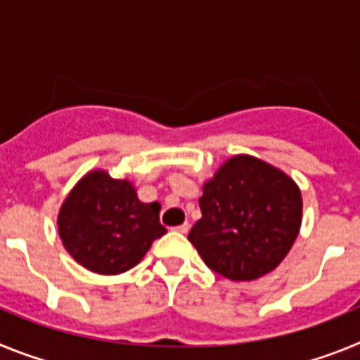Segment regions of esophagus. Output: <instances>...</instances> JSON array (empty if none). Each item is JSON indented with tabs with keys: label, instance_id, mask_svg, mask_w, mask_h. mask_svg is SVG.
Returning a JSON list of instances; mask_svg holds the SVG:
<instances>
[{
	"label": "esophagus",
	"instance_id": "obj_1",
	"mask_svg": "<svg viewBox=\"0 0 360 360\" xmlns=\"http://www.w3.org/2000/svg\"><path fill=\"white\" fill-rule=\"evenodd\" d=\"M189 229H191V225L186 221V224L174 227V231H178V232H180V234H187V232H189Z\"/></svg>",
	"mask_w": 360,
	"mask_h": 360
}]
</instances>
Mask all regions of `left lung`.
I'll use <instances>...</instances> for the list:
<instances>
[{"mask_svg":"<svg viewBox=\"0 0 360 360\" xmlns=\"http://www.w3.org/2000/svg\"><path fill=\"white\" fill-rule=\"evenodd\" d=\"M189 241L205 265L232 281H252L285 259L301 227L297 184L250 155L229 158L200 198Z\"/></svg>","mask_w":360,"mask_h":360,"instance_id":"obj_1","label":"left lung"}]
</instances>
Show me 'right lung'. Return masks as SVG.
Returning a JSON list of instances; mask_svg holds the SVG:
<instances>
[{"label":"right lung","mask_w":360,"mask_h":360,"mask_svg":"<svg viewBox=\"0 0 360 360\" xmlns=\"http://www.w3.org/2000/svg\"><path fill=\"white\" fill-rule=\"evenodd\" d=\"M160 203L139 200L129 180L90 171L70 191L57 227L65 249L84 269L115 276L141 262L153 241L164 236Z\"/></svg>","instance_id":"add662e5"}]
</instances>
